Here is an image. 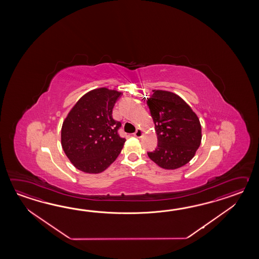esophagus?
<instances>
[{"instance_id":"34e87169","label":"esophagus","mask_w":259,"mask_h":259,"mask_svg":"<svg viewBox=\"0 0 259 259\" xmlns=\"http://www.w3.org/2000/svg\"><path fill=\"white\" fill-rule=\"evenodd\" d=\"M143 132L142 128H137V130H136V132L134 133V136L137 138H142L143 137Z\"/></svg>"}]
</instances>
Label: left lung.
Segmentation results:
<instances>
[{"label": "left lung", "mask_w": 259, "mask_h": 259, "mask_svg": "<svg viewBox=\"0 0 259 259\" xmlns=\"http://www.w3.org/2000/svg\"><path fill=\"white\" fill-rule=\"evenodd\" d=\"M147 105L154 123L158 144L149 158L160 167L176 169L189 163L201 144L198 116L179 95L154 90Z\"/></svg>", "instance_id": "obj_1"}]
</instances>
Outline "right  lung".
Instances as JSON below:
<instances>
[{
  "label": "right lung",
  "instance_id": "add662e5",
  "mask_svg": "<svg viewBox=\"0 0 259 259\" xmlns=\"http://www.w3.org/2000/svg\"><path fill=\"white\" fill-rule=\"evenodd\" d=\"M120 95L116 90L94 89L77 101L63 122L61 144L78 170L98 174L120 154L126 140L117 133L121 123L112 116Z\"/></svg>",
  "mask_w": 259,
  "mask_h": 259
}]
</instances>
